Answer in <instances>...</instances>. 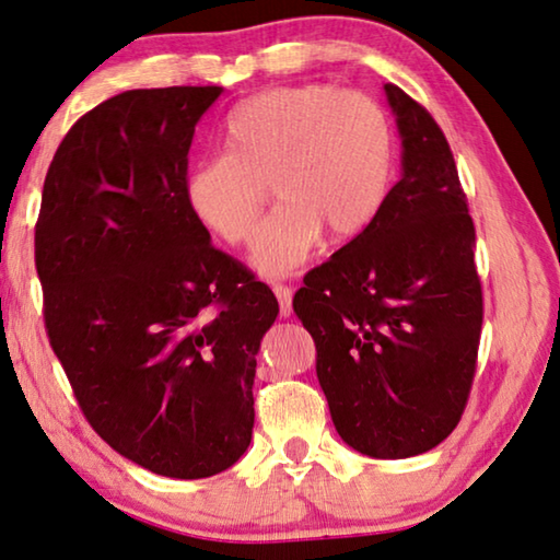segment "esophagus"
<instances>
[{"mask_svg":"<svg viewBox=\"0 0 560 560\" xmlns=\"http://www.w3.org/2000/svg\"><path fill=\"white\" fill-rule=\"evenodd\" d=\"M272 292H275V295H278L280 315H282V317H290V315H292V288L282 285V282H275Z\"/></svg>","mask_w":560,"mask_h":560,"instance_id":"34e87169","label":"esophagus"}]
</instances>
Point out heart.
I'll return each instance as SVG.
<instances>
[{"label": "heart", "mask_w": 560, "mask_h": 560, "mask_svg": "<svg viewBox=\"0 0 560 560\" xmlns=\"http://www.w3.org/2000/svg\"><path fill=\"white\" fill-rule=\"evenodd\" d=\"M394 139L387 114L360 91L300 84L262 91L228 118L225 153L186 176V203L210 233L245 245L258 231L268 186L278 208L253 247V265L278 278L323 237L360 235L389 194Z\"/></svg>", "instance_id": "b5f03b06"}]
</instances>
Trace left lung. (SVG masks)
<instances>
[{"label":"left lung","mask_w":560,"mask_h":560,"mask_svg":"<svg viewBox=\"0 0 560 560\" xmlns=\"http://www.w3.org/2000/svg\"><path fill=\"white\" fill-rule=\"evenodd\" d=\"M384 91L405 173L380 215L305 275L292 307L315 340L317 380L342 442L374 459H407L459 424L483 298L446 136L399 86Z\"/></svg>","instance_id":"8db88e82"}]
</instances>
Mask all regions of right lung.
I'll list each match as a JSON object with an SVG mask.
<instances>
[{
  "instance_id": "right-lung-1",
  "label": "right lung",
  "mask_w": 560,
  "mask_h": 560,
  "mask_svg": "<svg viewBox=\"0 0 560 560\" xmlns=\"http://www.w3.org/2000/svg\"><path fill=\"white\" fill-rule=\"evenodd\" d=\"M220 86L133 89L69 128L34 231L44 325L81 411L118 454L206 479L245 454L265 282L186 203L196 124Z\"/></svg>"
}]
</instances>
